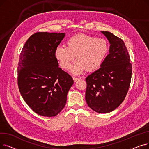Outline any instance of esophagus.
I'll return each mask as SVG.
<instances>
[{
    "label": "esophagus",
    "instance_id": "esophagus-1",
    "mask_svg": "<svg viewBox=\"0 0 149 149\" xmlns=\"http://www.w3.org/2000/svg\"><path fill=\"white\" fill-rule=\"evenodd\" d=\"M80 78H77V77H73V80H74V81H75V82H76V81H77L78 80H80Z\"/></svg>",
    "mask_w": 149,
    "mask_h": 149
}]
</instances>
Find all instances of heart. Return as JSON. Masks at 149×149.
<instances>
[{
	"mask_svg": "<svg viewBox=\"0 0 149 149\" xmlns=\"http://www.w3.org/2000/svg\"><path fill=\"white\" fill-rule=\"evenodd\" d=\"M108 51L109 46L105 39L78 34L68 39L66 46H57L54 51V56L61 68L68 69L75 56L77 60L70 68V72L79 75L86 69L89 71L98 69Z\"/></svg>",
	"mask_w": 149,
	"mask_h": 149,
	"instance_id": "heart-1",
	"label": "heart"
}]
</instances>
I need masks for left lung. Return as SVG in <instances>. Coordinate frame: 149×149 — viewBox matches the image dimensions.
I'll return each instance as SVG.
<instances>
[{"label": "left lung", "instance_id": "8db88e82", "mask_svg": "<svg viewBox=\"0 0 149 149\" xmlns=\"http://www.w3.org/2000/svg\"><path fill=\"white\" fill-rule=\"evenodd\" d=\"M110 43L109 54L100 68L86 78L85 99L93 111L106 113L114 111L128 92L132 66L123 40L107 31H101Z\"/></svg>", "mask_w": 149, "mask_h": 149}]
</instances>
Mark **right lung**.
Instances as JSON below:
<instances>
[{
  "label": "right lung",
  "mask_w": 149,
  "mask_h": 149,
  "mask_svg": "<svg viewBox=\"0 0 149 149\" xmlns=\"http://www.w3.org/2000/svg\"><path fill=\"white\" fill-rule=\"evenodd\" d=\"M65 33H36L23 46L18 64V86L23 100L36 113L51 117L65 106L74 83L58 67L54 51Z\"/></svg>",
  "instance_id": "1"
}]
</instances>
